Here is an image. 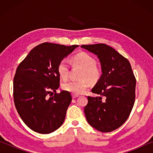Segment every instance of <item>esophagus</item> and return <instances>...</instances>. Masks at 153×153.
I'll list each match as a JSON object with an SVG mask.
<instances>
[{"mask_svg": "<svg viewBox=\"0 0 153 153\" xmlns=\"http://www.w3.org/2000/svg\"><path fill=\"white\" fill-rule=\"evenodd\" d=\"M72 98H74V99H75V98H76L77 97H79V95H76V94H72Z\"/></svg>", "mask_w": 153, "mask_h": 153, "instance_id": "esophagus-1", "label": "esophagus"}]
</instances>
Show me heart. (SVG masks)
Returning a JSON list of instances; mask_svg holds the SVG:
<instances>
[{"mask_svg": "<svg viewBox=\"0 0 153 153\" xmlns=\"http://www.w3.org/2000/svg\"><path fill=\"white\" fill-rule=\"evenodd\" d=\"M71 61L74 66L83 69L80 81H70L62 84L64 91L72 94L83 93L89 85V82L94 83L99 80L102 75V70L96 65V60L90 54L81 52L72 56ZM57 71L60 79L65 81L69 76V65L66 60H62L58 65Z\"/></svg>", "mask_w": 153, "mask_h": 153, "instance_id": "heart-1", "label": "heart"}]
</instances>
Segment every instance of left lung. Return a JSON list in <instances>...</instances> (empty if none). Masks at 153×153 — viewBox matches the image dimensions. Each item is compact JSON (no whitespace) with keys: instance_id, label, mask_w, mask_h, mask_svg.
I'll return each instance as SVG.
<instances>
[{"instance_id":"1","label":"left lung","mask_w":153,"mask_h":153,"mask_svg":"<svg viewBox=\"0 0 153 153\" xmlns=\"http://www.w3.org/2000/svg\"><path fill=\"white\" fill-rule=\"evenodd\" d=\"M97 56L102 74L91 90L100 97L88 96L84 113L88 123L97 130L110 132L127 120L135 101L136 78L129 60L105 44L81 45ZM102 97H105L102 102Z\"/></svg>"}]
</instances>
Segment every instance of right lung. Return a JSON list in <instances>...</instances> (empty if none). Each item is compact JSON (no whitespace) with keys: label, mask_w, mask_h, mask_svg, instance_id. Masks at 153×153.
<instances>
[{"label":"right lung","mask_w":153,"mask_h":153,"mask_svg":"<svg viewBox=\"0 0 153 153\" xmlns=\"http://www.w3.org/2000/svg\"><path fill=\"white\" fill-rule=\"evenodd\" d=\"M78 47L40 44L16 68L13 81L14 104L21 118L32 130L49 134L63 123L72 96L65 91L56 93L60 85L57 67Z\"/></svg>","instance_id":"right-lung-1"}]
</instances>
